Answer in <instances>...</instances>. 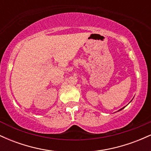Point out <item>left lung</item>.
<instances>
[{
  "mask_svg": "<svg viewBox=\"0 0 151 151\" xmlns=\"http://www.w3.org/2000/svg\"><path fill=\"white\" fill-rule=\"evenodd\" d=\"M131 101H132V100H131ZM131 101H130V102H131ZM125 107H126V106H124V107H123V108H122V109H119V111H121V110H122V109H124V108H125Z\"/></svg>",
  "mask_w": 151,
  "mask_h": 151,
  "instance_id": "1",
  "label": "left lung"
}]
</instances>
